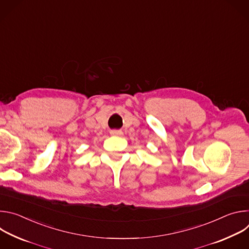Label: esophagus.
Returning <instances> with one entry per match:
<instances>
[{
  "label": "esophagus",
  "instance_id": "34e87169",
  "mask_svg": "<svg viewBox=\"0 0 249 249\" xmlns=\"http://www.w3.org/2000/svg\"><path fill=\"white\" fill-rule=\"evenodd\" d=\"M110 134L112 136H122L123 135V132L121 130H111L110 131Z\"/></svg>",
  "mask_w": 249,
  "mask_h": 249
}]
</instances>
